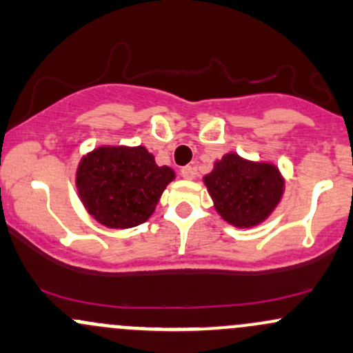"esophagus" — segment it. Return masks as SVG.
Masks as SVG:
<instances>
[{
	"mask_svg": "<svg viewBox=\"0 0 353 353\" xmlns=\"http://www.w3.org/2000/svg\"><path fill=\"white\" fill-rule=\"evenodd\" d=\"M181 176L184 177V179L188 181H192L196 177V170L191 168V165H185V168L181 169Z\"/></svg>",
	"mask_w": 353,
	"mask_h": 353,
	"instance_id": "obj_1",
	"label": "esophagus"
}]
</instances>
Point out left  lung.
<instances>
[{"instance_id":"1","label":"left lung","mask_w":353,"mask_h":353,"mask_svg":"<svg viewBox=\"0 0 353 353\" xmlns=\"http://www.w3.org/2000/svg\"><path fill=\"white\" fill-rule=\"evenodd\" d=\"M216 212L231 226L248 230L265 223L281 203L285 177L270 161L228 152L203 177Z\"/></svg>"}]
</instances>
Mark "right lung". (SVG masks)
<instances>
[{"label":"right lung","instance_id":"obj_1","mask_svg":"<svg viewBox=\"0 0 353 353\" xmlns=\"http://www.w3.org/2000/svg\"><path fill=\"white\" fill-rule=\"evenodd\" d=\"M176 172L144 145H99L80 159L75 185L88 214L110 230L145 223Z\"/></svg>","mask_w":353,"mask_h":353}]
</instances>
